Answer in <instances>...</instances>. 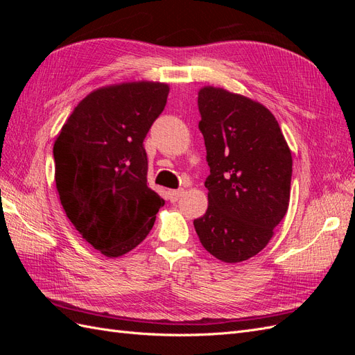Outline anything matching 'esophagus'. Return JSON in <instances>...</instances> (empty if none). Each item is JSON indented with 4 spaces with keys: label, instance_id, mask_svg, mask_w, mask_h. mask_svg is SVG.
Listing matches in <instances>:
<instances>
[{
    "label": "esophagus",
    "instance_id": "1",
    "mask_svg": "<svg viewBox=\"0 0 355 355\" xmlns=\"http://www.w3.org/2000/svg\"><path fill=\"white\" fill-rule=\"evenodd\" d=\"M182 196H184V189H173V191H168V200L171 202H176Z\"/></svg>",
    "mask_w": 355,
    "mask_h": 355
}]
</instances>
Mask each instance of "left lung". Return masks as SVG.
<instances>
[{"instance_id": "8db88e82", "label": "left lung", "mask_w": 355, "mask_h": 355, "mask_svg": "<svg viewBox=\"0 0 355 355\" xmlns=\"http://www.w3.org/2000/svg\"><path fill=\"white\" fill-rule=\"evenodd\" d=\"M207 151L209 207L198 239L222 262L250 259L271 240L288 207L292 153L263 105L223 89L198 93Z\"/></svg>"}]
</instances>
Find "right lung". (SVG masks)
<instances>
[{
  "mask_svg": "<svg viewBox=\"0 0 355 355\" xmlns=\"http://www.w3.org/2000/svg\"><path fill=\"white\" fill-rule=\"evenodd\" d=\"M168 85L125 83L90 93L62 127L55 179L68 219L108 257L141 244L164 200L146 185L144 141L164 111Z\"/></svg>",
  "mask_w": 355,
  "mask_h": 355,
  "instance_id": "right-lung-1",
  "label": "right lung"
}]
</instances>
